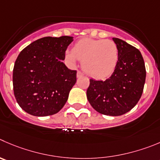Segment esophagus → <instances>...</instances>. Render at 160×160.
Here are the masks:
<instances>
[{
  "mask_svg": "<svg viewBox=\"0 0 160 160\" xmlns=\"http://www.w3.org/2000/svg\"><path fill=\"white\" fill-rule=\"evenodd\" d=\"M83 76V74L81 72V71H77V78H81Z\"/></svg>",
  "mask_w": 160,
  "mask_h": 160,
  "instance_id": "1",
  "label": "esophagus"
}]
</instances>
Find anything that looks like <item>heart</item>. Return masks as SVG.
<instances>
[{"label":"heart","mask_w":160,"mask_h":160,"mask_svg":"<svg viewBox=\"0 0 160 160\" xmlns=\"http://www.w3.org/2000/svg\"><path fill=\"white\" fill-rule=\"evenodd\" d=\"M65 59L71 64H74L77 60H80L87 75L104 79L116 68L118 50L113 41L83 38L74 44L72 52L67 50Z\"/></svg>","instance_id":"b5f03b06"}]
</instances>
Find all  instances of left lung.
I'll use <instances>...</instances> for the list:
<instances>
[{"label":"left lung","instance_id":"8db88e82","mask_svg":"<svg viewBox=\"0 0 160 160\" xmlns=\"http://www.w3.org/2000/svg\"><path fill=\"white\" fill-rule=\"evenodd\" d=\"M118 50L116 68L105 81L89 80L86 96L99 113L118 116L130 112L139 101L146 71L141 52L125 41L113 38Z\"/></svg>","mask_w":160,"mask_h":160}]
</instances>
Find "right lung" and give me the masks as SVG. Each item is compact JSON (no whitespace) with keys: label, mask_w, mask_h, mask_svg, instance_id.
<instances>
[{"label":"right lung","mask_w":160,"mask_h":160,"mask_svg":"<svg viewBox=\"0 0 160 160\" xmlns=\"http://www.w3.org/2000/svg\"><path fill=\"white\" fill-rule=\"evenodd\" d=\"M73 37H45L21 51L13 68V90L21 108L34 116L62 109L76 82V71L63 63Z\"/></svg>","instance_id":"1"}]
</instances>
